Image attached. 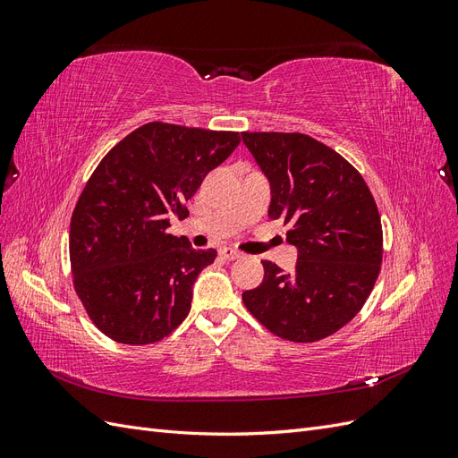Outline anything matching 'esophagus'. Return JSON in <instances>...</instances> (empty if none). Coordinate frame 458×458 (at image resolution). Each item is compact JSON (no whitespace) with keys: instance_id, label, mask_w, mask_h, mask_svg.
Returning <instances> with one entry per match:
<instances>
[{"instance_id":"34e87169","label":"esophagus","mask_w":458,"mask_h":458,"mask_svg":"<svg viewBox=\"0 0 458 458\" xmlns=\"http://www.w3.org/2000/svg\"><path fill=\"white\" fill-rule=\"evenodd\" d=\"M219 254H221V258H224V259H229V261H231V259H237V258H241V256H242L239 250H234V248H229V246L221 248Z\"/></svg>"}]
</instances>
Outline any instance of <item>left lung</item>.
Returning a JSON list of instances; mask_svg holds the SVG:
<instances>
[{
  "label": "left lung",
  "instance_id": "obj_1",
  "mask_svg": "<svg viewBox=\"0 0 458 458\" xmlns=\"http://www.w3.org/2000/svg\"><path fill=\"white\" fill-rule=\"evenodd\" d=\"M271 187L269 217L290 225L294 271L263 263V281L242 301L273 335L315 342L363 308L382 263L377 202L353 165L303 133H242Z\"/></svg>",
  "mask_w": 458,
  "mask_h": 458
}]
</instances>
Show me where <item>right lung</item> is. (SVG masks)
I'll list each match as a JSON object with an SVG mask.
<instances>
[{
  "label": "right lung",
  "instance_id": "1",
  "mask_svg": "<svg viewBox=\"0 0 458 458\" xmlns=\"http://www.w3.org/2000/svg\"><path fill=\"white\" fill-rule=\"evenodd\" d=\"M241 133L150 122L110 148L71 219L74 288L95 327L120 344L168 336L216 250L168 233L170 216L239 147Z\"/></svg>",
  "mask_w": 458,
  "mask_h": 458
}]
</instances>
